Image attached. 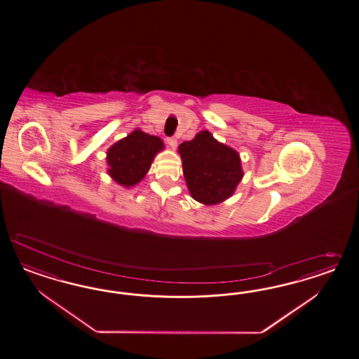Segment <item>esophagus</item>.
<instances>
[{
  "label": "esophagus",
  "mask_w": 359,
  "mask_h": 359,
  "mask_svg": "<svg viewBox=\"0 0 359 359\" xmlns=\"http://www.w3.org/2000/svg\"><path fill=\"white\" fill-rule=\"evenodd\" d=\"M167 143H168L172 149H175V147L177 146V140H176L175 137H167Z\"/></svg>",
  "instance_id": "34e87169"
}]
</instances>
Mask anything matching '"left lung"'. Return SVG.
<instances>
[{
  "instance_id": "1",
  "label": "left lung",
  "mask_w": 359,
  "mask_h": 359,
  "mask_svg": "<svg viewBox=\"0 0 359 359\" xmlns=\"http://www.w3.org/2000/svg\"><path fill=\"white\" fill-rule=\"evenodd\" d=\"M183 172L196 201L213 205L233 195L243 172L238 152L216 141L209 131L179 146Z\"/></svg>"
}]
</instances>
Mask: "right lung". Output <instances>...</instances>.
<instances>
[{
	"mask_svg": "<svg viewBox=\"0 0 359 359\" xmlns=\"http://www.w3.org/2000/svg\"><path fill=\"white\" fill-rule=\"evenodd\" d=\"M162 149L161 138L137 129L109 149V175L118 184H137L149 171L155 154Z\"/></svg>",
	"mask_w": 359,
	"mask_h": 359,
	"instance_id": "right-lung-1",
	"label": "right lung"
}]
</instances>
